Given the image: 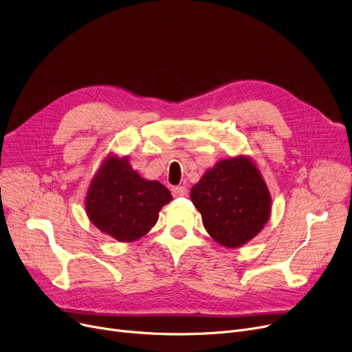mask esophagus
<instances>
[{
    "label": "esophagus",
    "mask_w": 352,
    "mask_h": 352,
    "mask_svg": "<svg viewBox=\"0 0 352 352\" xmlns=\"http://www.w3.org/2000/svg\"><path fill=\"white\" fill-rule=\"evenodd\" d=\"M187 192H188V190H187L186 186H178V187L173 188V195L174 197H186Z\"/></svg>",
    "instance_id": "esophagus-1"
}]
</instances>
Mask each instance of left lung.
<instances>
[{
    "label": "left lung",
    "instance_id": "obj_1",
    "mask_svg": "<svg viewBox=\"0 0 352 352\" xmlns=\"http://www.w3.org/2000/svg\"><path fill=\"white\" fill-rule=\"evenodd\" d=\"M207 232L227 248L241 247L260 232L271 212V195L247 157L219 161L191 188Z\"/></svg>",
    "mask_w": 352,
    "mask_h": 352
}]
</instances>
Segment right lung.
Here are the masks:
<instances>
[{
	"mask_svg": "<svg viewBox=\"0 0 352 352\" xmlns=\"http://www.w3.org/2000/svg\"><path fill=\"white\" fill-rule=\"evenodd\" d=\"M171 199L161 182L141 178L126 158L108 157L91 182L85 206L98 230L129 243L155 226L160 210Z\"/></svg>",
	"mask_w": 352,
	"mask_h": 352,
	"instance_id": "obj_1",
	"label": "right lung"
}]
</instances>
